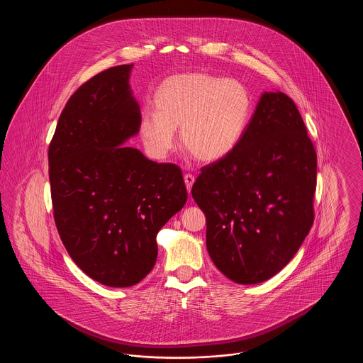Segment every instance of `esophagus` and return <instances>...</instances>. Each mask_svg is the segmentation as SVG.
<instances>
[{"instance_id": "esophagus-1", "label": "esophagus", "mask_w": 363, "mask_h": 363, "mask_svg": "<svg viewBox=\"0 0 363 363\" xmlns=\"http://www.w3.org/2000/svg\"><path fill=\"white\" fill-rule=\"evenodd\" d=\"M184 181H185V185H186L188 193H190L191 186H193V184H194V177H193V175H190V174H186V175L184 177Z\"/></svg>"}]
</instances>
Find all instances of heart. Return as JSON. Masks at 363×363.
Wrapping results in <instances>:
<instances>
[{"mask_svg":"<svg viewBox=\"0 0 363 363\" xmlns=\"http://www.w3.org/2000/svg\"><path fill=\"white\" fill-rule=\"evenodd\" d=\"M155 111H145L138 135L154 159H164L179 128L182 147L200 162L223 159L238 145L252 116L247 88L235 79L204 72L164 79L154 95Z\"/></svg>","mask_w":363,"mask_h":363,"instance_id":"1","label":"heart"}]
</instances>
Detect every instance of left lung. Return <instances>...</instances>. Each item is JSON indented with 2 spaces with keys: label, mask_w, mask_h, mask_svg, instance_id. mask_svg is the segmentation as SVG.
I'll return each mask as SVG.
<instances>
[{
  "label": "left lung",
  "mask_w": 363,
  "mask_h": 363,
  "mask_svg": "<svg viewBox=\"0 0 363 363\" xmlns=\"http://www.w3.org/2000/svg\"><path fill=\"white\" fill-rule=\"evenodd\" d=\"M317 155L293 101L265 91L231 154L201 169L191 196L215 267L240 284L280 272L311 231Z\"/></svg>",
  "instance_id": "1"
}]
</instances>
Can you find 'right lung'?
<instances>
[{
	"label": "right lung",
	"instance_id": "1",
	"mask_svg": "<svg viewBox=\"0 0 363 363\" xmlns=\"http://www.w3.org/2000/svg\"><path fill=\"white\" fill-rule=\"evenodd\" d=\"M132 68L104 70L80 86L49 147L58 234L76 265L108 287L135 286L151 272L159 230L188 200L179 167L125 145L141 118Z\"/></svg>",
	"mask_w": 363,
	"mask_h": 363
}]
</instances>
